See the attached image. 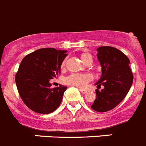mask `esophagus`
<instances>
[{"label":"esophagus","instance_id":"34e87169","mask_svg":"<svg viewBox=\"0 0 146 146\" xmlns=\"http://www.w3.org/2000/svg\"><path fill=\"white\" fill-rule=\"evenodd\" d=\"M80 91L81 92V93H82V94H85V93H88V90L85 89H80Z\"/></svg>","mask_w":146,"mask_h":146}]
</instances>
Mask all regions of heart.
I'll list each match as a JSON object with an SVG mask.
<instances>
[{"mask_svg":"<svg viewBox=\"0 0 146 146\" xmlns=\"http://www.w3.org/2000/svg\"><path fill=\"white\" fill-rule=\"evenodd\" d=\"M80 57L82 61L86 63L90 58H92V56L89 53L84 52L80 54ZM66 64V58L61 63V67L64 66ZM92 80V76L89 74H80V73H74L65 78V82L69 85H74L78 88H85L87 84Z\"/></svg>","mask_w":146,"mask_h":146,"instance_id":"1","label":"heart"}]
</instances>
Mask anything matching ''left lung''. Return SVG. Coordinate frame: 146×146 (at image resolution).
Returning a JSON list of instances; mask_svg holds the SVG:
<instances>
[{"mask_svg":"<svg viewBox=\"0 0 146 146\" xmlns=\"http://www.w3.org/2000/svg\"><path fill=\"white\" fill-rule=\"evenodd\" d=\"M97 50L102 75L96 84V98L91 108L98 112H106L115 108L125 98L132 86L133 74L129 58L121 50L111 46H101ZM101 86L104 88L100 91Z\"/></svg>","mask_w":146,"mask_h":146,"instance_id":"obj_1","label":"left lung"}]
</instances>
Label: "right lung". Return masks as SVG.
<instances>
[{"label": "right lung", "mask_w": 146, "mask_h": 146, "mask_svg": "<svg viewBox=\"0 0 146 146\" xmlns=\"http://www.w3.org/2000/svg\"><path fill=\"white\" fill-rule=\"evenodd\" d=\"M66 50L41 48L22 59L15 77L19 94L32 111L42 114L54 111L62 101L67 87L51 88L50 80L61 74Z\"/></svg>", "instance_id": "obj_1"}]
</instances>
